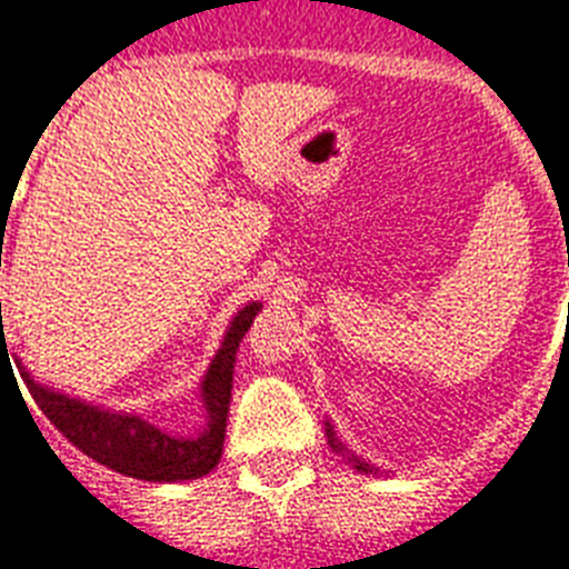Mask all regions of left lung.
Here are the masks:
<instances>
[{
	"mask_svg": "<svg viewBox=\"0 0 569 569\" xmlns=\"http://www.w3.org/2000/svg\"><path fill=\"white\" fill-rule=\"evenodd\" d=\"M327 432H330V438H332V429H327ZM330 445H332V450H339V445H336V438H332ZM357 468H359V470H368V465H362V461H359Z\"/></svg>",
	"mask_w": 569,
	"mask_h": 569,
	"instance_id": "8db88e82",
	"label": "left lung"
}]
</instances>
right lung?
<instances>
[{
	"instance_id": "add662e5",
	"label": "right lung",
	"mask_w": 569,
	"mask_h": 569,
	"mask_svg": "<svg viewBox=\"0 0 569 569\" xmlns=\"http://www.w3.org/2000/svg\"><path fill=\"white\" fill-rule=\"evenodd\" d=\"M257 312H260V303H248L239 309V316L233 318L228 336L221 341L219 353L212 359L204 386H201L207 427L198 438H172L137 415L104 412L99 406H87L67 395L49 391L37 386L26 371H22V380L29 386L34 403L40 406V412L92 461L124 473V477L146 479V482L198 479L219 465L221 450H224L233 362H237L239 341L253 325Z\"/></svg>"
}]
</instances>
